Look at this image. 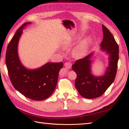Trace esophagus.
I'll use <instances>...</instances> for the list:
<instances>
[{
	"instance_id": "obj_1",
	"label": "esophagus",
	"mask_w": 129,
	"mask_h": 129,
	"mask_svg": "<svg viewBox=\"0 0 129 129\" xmlns=\"http://www.w3.org/2000/svg\"><path fill=\"white\" fill-rule=\"evenodd\" d=\"M65 67L68 68V69H70L72 67V64L71 62L68 61V62H66L65 63Z\"/></svg>"
}]
</instances>
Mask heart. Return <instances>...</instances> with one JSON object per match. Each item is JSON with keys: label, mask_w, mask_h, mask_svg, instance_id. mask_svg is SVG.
<instances>
[{"label": "heart", "mask_w": 129, "mask_h": 129, "mask_svg": "<svg viewBox=\"0 0 129 129\" xmlns=\"http://www.w3.org/2000/svg\"><path fill=\"white\" fill-rule=\"evenodd\" d=\"M91 43L89 39H86L81 42L74 50V54L77 56H81L84 55L88 50L89 45Z\"/></svg>", "instance_id": "1"}]
</instances>
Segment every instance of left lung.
<instances>
[{"instance_id": "1", "label": "left lung", "mask_w": 129, "mask_h": 129, "mask_svg": "<svg viewBox=\"0 0 129 129\" xmlns=\"http://www.w3.org/2000/svg\"><path fill=\"white\" fill-rule=\"evenodd\" d=\"M103 38L101 49L109 56V67L102 76H94L91 74V58L92 53L77 60L72 66L77 75L75 82L77 90L83 97L92 99L103 94L115 78L119 60V46L114 37L105 26L102 25Z\"/></svg>"}]
</instances>
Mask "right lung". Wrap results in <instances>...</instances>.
Returning <instances> with one entry per match:
<instances>
[{"label":"right lung","instance_id":"1","mask_svg":"<svg viewBox=\"0 0 129 129\" xmlns=\"http://www.w3.org/2000/svg\"><path fill=\"white\" fill-rule=\"evenodd\" d=\"M20 27L9 43L5 62L12 85L21 93L31 100H43L53 93L58 82L59 72L63 63L48 62L40 68L29 70L21 63L17 53V46L23 28Z\"/></svg>","mask_w":129,"mask_h":129}]
</instances>
